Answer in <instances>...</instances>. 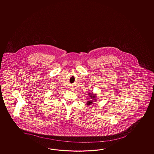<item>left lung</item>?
Here are the masks:
<instances>
[{
	"label": "left lung",
	"mask_w": 154,
	"mask_h": 154,
	"mask_svg": "<svg viewBox=\"0 0 154 154\" xmlns=\"http://www.w3.org/2000/svg\"><path fill=\"white\" fill-rule=\"evenodd\" d=\"M88 95L89 96V97L91 98V100L89 101L86 102V105L88 106L89 105H92L94 102H96L97 101V96L96 94H94L93 93V92H88Z\"/></svg>",
	"instance_id": "left-lung-1"
}]
</instances>
